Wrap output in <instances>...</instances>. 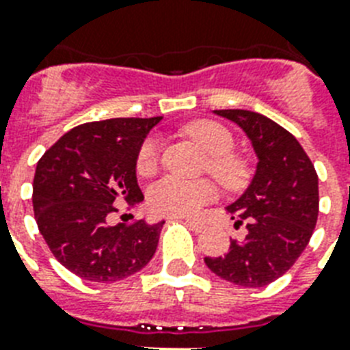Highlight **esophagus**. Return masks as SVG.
Returning a JSON list of instances; mask_svg holds the SVG:
<instances>
[{"mask_svg":"<svg viewBox=\"0 0 350 350\" xmlns=\"http://www.w3.org/2000/svg\"><path fill=\"white\" fill-rule=\"evenodd\" d=\"M183 224L187 225V227H191L192 230H194V232H200V230L203 229V225L200 224V221H198V219H183Z\"/></svg>","mask_w":350,"mask_h":350,"instance_id":"1","label":"esophagus"}]
</instances>
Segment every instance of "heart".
<instances>
[{
  "instance_id": "obj_1",
  "label": "heart",
  "mask_w": 350,
  "mask_h": 350,
  "mask_svg": "<svg viewBox=\"0 0 350 350\" xmlns=\"http://www.w3.org/2000/svg\"><path fill=\"white\" fill-rule=\"evenodd\" d=\"M189 136L194 137L203 150L211 156L208 170L224 185L238 189L249 180V165L236 156L234 136L227 126L211 120L194 121L187 126ZM159 165V139L148 136L139 145L136 156L137 174L150 176ZM216 198V187L207 180H183L178 176H165L148 191V207L161 216H194Z\"/></svg>"
}]
</instances>
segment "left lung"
Listing matches in <instances>:
<instances>
[{
  "label": "left lung",
  "mask_w": 350,
  "mask_h": 350,
  "mask_svg": "<svg viewBox=\"0 0 350 350\" xmlns=\"http://www.w3.org/2000/svg\"><path fill=\"white\" fill-rule=\"evenodd\" d=\"M234 121L252 143L258 165L247 191L227 211L243 241H230L218 258H205L216 276L239 287H265L294 265L318 219V174L298 139L263 114L241 109L214 111Z\"/></svg>",
  "instance_id": "left-lung-1"
}]
</instances>
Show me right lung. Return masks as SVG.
<instances>
[{"label":"right lung","instance_id":"right-lung-1","mask_svg":"<svg viewBox=\"0 0 350 350\" xmlns=\"http://www.w3.org/2000/svg\"><path fill=\"white\" fill-rule=\"evenodd\" d=\"M156 118H112L74 126L38 161L34 216L56 260L76 276L112 283L152 260L165 221L107 224L118 202H143L136 156Z\"/></svg>","mask_w":350,"mask_h":350}]
</instances>
